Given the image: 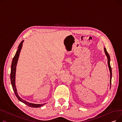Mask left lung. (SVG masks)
Instances as JSON below:
<instances>
[{
  "label": "left lung",
  "mask_w": 122,
  "mask_h": 122,
  "mask_svg": "<svg viewBox=\"0 0 122 122\" xmlns=\"http://www.w3.org/2000/svg\"><path fill=\"white\" fill-rule=\"evenodd\" d=\"M104 51H105V52L106 54V55L107 57V59H108V65L109 67V71H110V85H111V79H112V69L110 64V56L109 55L108 53L107 52V51L106 49L105 48H104ZM111 87V86H110Z\"/></svg>",
  "instance_id": "8db88e82"
}]
</instances>
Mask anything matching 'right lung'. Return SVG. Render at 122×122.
I'll list each match as a JSON object with an SVG mask.
<instances>
[{"label":"right lung","mask_w":122,"mask_h":122,"mask_svg":"<svg viewBox=\"0 0 122 122\" xmlns=\"http://www.w3.org/2000/svg\"><path fill=\"white\" fill-rule=\"evenodd\" d=\"M24 41H22L19 44V46H18V49L17 50V52L13 57V59L12 60V64H11V73H10V79H11V85L12 86V88L13 91L14 92V93L16 96V97L19 100H20L24 104H26L27 105L30 107H34V108H38L41 107L44 105L46 103L44 104H33V103H29V102H28L27 101H25L24 100L22 99L20 97H19V95L18 94L17 92V89L16 87L15 86V74H16V66H17V63L18 62V58L19 56V54H20V51L22 47V45H23V42Z\"/></svg>","instance_id":"obj_1"}]
</instances>
